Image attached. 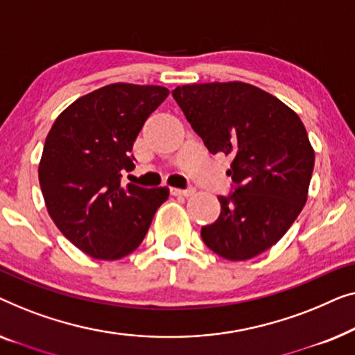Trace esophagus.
Instances as JSON below:
<instances>
[{"mask_svg":"<svg viewBox=\"0 0 355 355\" xmlns=\"http://www.w3.org/2000/svg\"><path fill=\"white\" fill-rule=\"evenodd\" d=\"M171 193L173 194V196H191V194H194V188H187V189L172 188Z\"/></svg>","mask_w":355,"mask_h":355,"instance_id":"esophagus-1","label":"esophagus"}]
</instances>
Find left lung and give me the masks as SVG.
<instances>
[{
    "mask_svg": "<svg viewBox=\"0 0 355 355\" xmlns=\"http://www.w3.org/2000/svg\"><path fill=\"white\" fill-rule=\"evenodd\" d=\"M178 106L212 154H232L236 184L218 196L222 212L201 228L209 249L248 261L270 249L307 201L315 153L296 112L273 94L244 82L182 85Z\"/></svg>",
    "mask_w": 355,
    "mask_h": 355,
    "instance_id": "8db88e82",
    "label": "left lung"
}]
</instances>
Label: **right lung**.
<instances>
[{
    "instance_id": "1",
    "label": "right lung",
    "mask_w": 355,
    "mask_h": 355,
    "mask_svg": "<svg viewBox=\"0 0 355 355\" xmlns=\"http://www.w3.org/2000/svg\"><path fill=\"white\" fill-rule=\"evenodd\" d=\"M159 85L111 83L64 109L49 130L38 180L49 217L80 251L99 261L132 254L168 188L122 184L146 119L168 96Z\"/></svg>"
}]
</instances>
